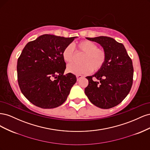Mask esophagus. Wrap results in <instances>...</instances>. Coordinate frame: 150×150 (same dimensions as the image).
<instances>
[{
	"mask_svg": "<svg viewBox=\"0 0 150 150\" xmlns=\"http://www.w3.org/2000/svg\"><path fill=\"white\" fill-rule=\"evenodd\" d=\"M76 78H77V81H79L80 79H81L83 78V76L81 75H76Z\"/></svg>",
	"mask_w": 150,
	"mask_h": 150,
	"instance_id": "obj_1",
	"label": "esophagus"
}]
</instances>
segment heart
I'll list each match as a JSON object with an SVG mask.
<instances>
[{
	"instance_id": "heart-1",
	"label": "heart",
	"mask_w": 150,
	"mask_h": 150,
	"mask_svg": "<svg viewBox=\"0 0 150 150\" xmlns=\"http://www.w3.org/2000/svg\"><path fill=\"white\" fill-rule=\"evenodd\" d=\"M77 51L84 54L81 62L82 65L70 64L67 66V71L76 75H86L93 71H100L106 61L107 54L103 48L88 40H81L76 44ZM62 58L66 62H72L74 59L75 53L71 45L66 46L62 51Z\"/></svg>"
}]
</instances>
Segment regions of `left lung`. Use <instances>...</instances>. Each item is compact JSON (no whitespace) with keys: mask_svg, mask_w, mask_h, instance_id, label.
Wrapping results in <instances>:
<instances>
[{"mask_svg":"<svg viewBox=\"0 0 150 150\" xmlns=\"http://www.w3.org/2000/svg\"><path fill=\"white\" fill-rule=\"evenodd\" d=\"M86 39L100 44L106 52L107 59L100 71L92 76L86 77L89 83L84 89L85 94L97 107H115L127 96L132 86V60L123 44L114 39L106 36Z\"/></svg>","mask_w":150,"mask_h":150,"instance_id":"1","label":"left lung"}]
</instances>
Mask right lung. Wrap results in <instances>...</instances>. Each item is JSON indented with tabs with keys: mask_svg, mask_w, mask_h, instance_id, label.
<instances>
[{
	"mask_svg": "<svg viewBox=\"0 0 150 150\" xmlns=\"http://www.w3.org/2000/svg\"><path fill=\"white\" fill-rule=\"evenodd\" d=\"M76 37L44 34L25 45L17 60V80L24 96L35 106L54 108L64 103L76 82L74 74H64V47Z\"/></svg>",
	"mask_w": 150,
	"mask_h": 150,
	"instance_id": "obj_1",
	"label": "right lung"
}]
</instances>
